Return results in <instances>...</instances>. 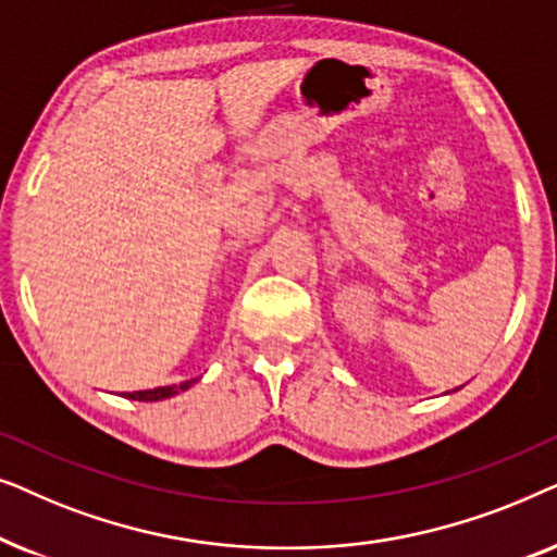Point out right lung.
Segmentation results:
<instances>
[{"label": "right lung", "mask_w": 557, "mask_h": 557, "mask_svg": "<svg viewBox=\"0 0 557 557\" xmlns=\"http://www.w3.org/2000/svg\"><path fill=\"white\" fill-rule=\"evenodd\" d=\"M195 380H185V383L180 385H166V387H154V391H136V393H126L128 400H141V403H149V400H166L172 398V395L177 393H185L187 387H193Z\"/></svg>", "instance_id": "right-lung-1"}]
</instances>
